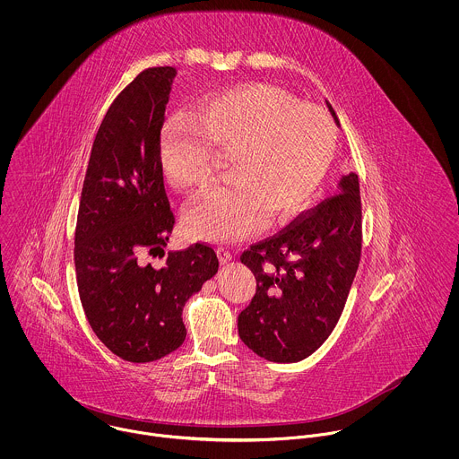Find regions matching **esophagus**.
<instances>
[{"label": "esophagus", "instance_id": "1", "mask_svg": "<svg viewBox=\"0 0 459 459\" xmlns=\"http://www.w3.org/2000/svg\"><path fill=\"white\" fill-rule=\"evenodd\" d=\"M217 255H219L221 263H228L233 258V255H231V251L228 247H217Z\"/></svg>", "mask_w": 459, "mask_h": 459}]
</instances>
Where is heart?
Listing matches in <instances>:
<instances>
[{
	"instance_id": "heart-1",
	"label": "heart",
	"mask_w": 459,
	"mask_h": 459,
	"mask_svg": "<svg viewBox=\"0 0 459 459\" xmlns=\"http://www.w3.org/2000/svg\"><path fill=\"white\" fill-rule=\"evenodd\" d=\"M215 147L230 153V182L210 189L186 215L195 240L233 242L266 222L286 221L320 195L337 150L327 113L270 82H244L204 95L195 117H173L159 164L171 187L193 193L215 169Z\"/></svg>"
}]
</instances>
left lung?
Here are the masks:
<instances>
[{
	"label": "left lung",
	"instance_id": "left-lung-1",
	"mask_svg": "<svg viewBox=\"0 0 459 459\" xmlns=\"http://www.w3.org/2000/svg\"><path fill=\"white\" fill-rule=\"evenodd\" d=\"M339 191L240 256L256 277V293L238 315V333L266 360L309 357L341 318L362 251L357 173L342 177Z\"/></svg>",
	"mask_w": 459,
	"mask_h": 459
}]
</instances>
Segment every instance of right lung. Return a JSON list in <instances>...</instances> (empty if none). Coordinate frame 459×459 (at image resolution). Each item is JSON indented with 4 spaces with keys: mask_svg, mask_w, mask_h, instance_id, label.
Returning a JSON list of instances; mask_svg holds the SVG:
<instances>
[{
    "mask_svg": "<svg viewBox=\"0 0 459 459\" xmlns=\"http://www.w3.org/2000/svg\"><path fill=\"white\" fill-rule=\"evenodd\" d=\"M175 74L173 66L146 68L109 106L75 224L74 262L88 324L115 355L137 364L182 346V309L219 268L204 242L168 253L160 268L144 263V255L164 251L175 226L159 164Z\"/></svg>",
    "mask_w": 459,
    "mask_h": 459,
    "instance_id": "add662e5",
    "label": "right lung"
}]
</instances>
